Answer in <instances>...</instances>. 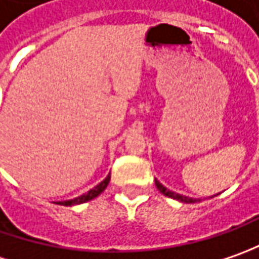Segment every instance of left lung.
<instances>
[{
    "label": "left lung",
    "mask_w": 259,
    "mask_h": 259,
    "mask_svg": "<svg viewBox=\"0 0 259 259\" xmlns=\"http://www.w3.org/2000/svg\"><path fill=\"white\" fill-rule=\"evenodd\" d=\"M155 183H156V188L159 189V192H160V193H163V195L167 196V198H172V199H176V201H179V202H185V203H195V202L201 201V199H196V198H189V196L179 195V193H175V192L169 191V189L165 188V186L159 182L157 179H155ZM210 198H213V196H210Z\"/></svg>",
    "instance_id": "obj_1"
}]
</instances>
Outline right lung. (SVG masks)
<instances>
[{
	"label": "right lung",
	"mask_w": 259,
	"mask_h": 259,
	"mask_svg": "<svg viewBox=\"0 0 259 259\" xmlns=\"http://www.w3.org/2000/svg\"><path fill=\"white\" fill-rule=\"evenodd\" d=\"M110 182V174L107 175L104 179H103L102 182L99 183V185H96L93 189H90L89 192H85L83 193L81 196H77L74 199H68V201H61L58 202L60 205H63V206H73V205H80V203H84V202H89L94 199V198H97L100 193H102L106 188H107V185Z\"/></svg>",
	"instance_id": "right-lung-1"
}]
</instances>
